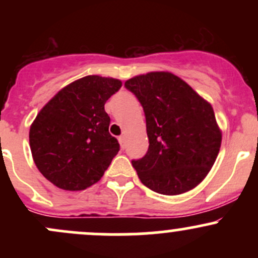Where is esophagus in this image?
<instances>
[{"label": "esophagus", "mask_w": 258, "mask_h": 258, "mask_svg": "<svg viewBox=\"0 0 258 258\" xmlns=\"http://www.w3.org/2000/svg\"><path fill=\"white\" fill-rule=\"evenodd\" d=\"M118 141H119V145H121L122 148L126 147V136H124V135H122V136L118 137Z\"/></svg>", "instance_id": "esophagus-1"}]
</instances>
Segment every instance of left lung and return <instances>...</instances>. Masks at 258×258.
<instances>
[{
    "label": "left lung",
    "mask_w": 258,
    "mask_h": 258,
    "mask_svg": "<svg viewBox=\"0 0 258 258\" xmlns=\"http://www.w3.org/2000/svg\"><path fill=\"white\" fill-rule=\"evenodd\" d=\"M144 108L148 150L132 166L145 186L161 195L195 188L212 168L221 135L212 106L170 72H150L124 82Z\"/></svg>",
    "instance_id": "left-lung-1"
}]
</instances>
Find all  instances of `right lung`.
Here are the masks:
<instances>
[{"mask_svg":"<svg viewBox=\"0 0 258 258\" xmlns=\"http://www.w3.org/2000/svg\"><path fill=\"white\" fill-rule=\"evenodd\" d=\"M119 80L86 76L58 91L30 128L38 171L58 188L81 191L98 182L118 153L108 132L105 103L121 88Z\"/></svg>","mask_w":258,"mask_h":258,"instance_id":"obj_1","label":"right lung"}]
</instances>
